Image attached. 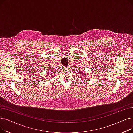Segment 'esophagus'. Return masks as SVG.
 Instances as JSON below:
<instances>
[{"label":"esophagus","instance_id":"esophagus-1","mask_svg":"<svg viewBox=\"0 0 133 133\" xmlns=\"http://www.w3.org/2000/svg\"><path fill=\"white\" fill-rule=\"evenodd\" d=\"M64 68H65V69H69V68H70V66H69V65H68V66H65Z\"/></svg>","mask_w":133,"mask_h":133}]
</instances>
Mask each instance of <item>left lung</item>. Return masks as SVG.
Listing matches in <instances>:
<instances>
[{
	"mask_svg": "<svg viewBox=\"0 0 133 133\" xmlns=\"http://www.w3.org/2000/svg\"><path fill=\"white\" fill-rule=\"evenodd\" d=\"M81 72H80V73H81V74H82V73H83V72H82V70H81ZM82 77H83V76H82Z\"/></svg>",
	"mask_w": 133,
	"mask_h": 133,
	"instance_id": "1",
	"label": "left lung"
}]
</instances>
